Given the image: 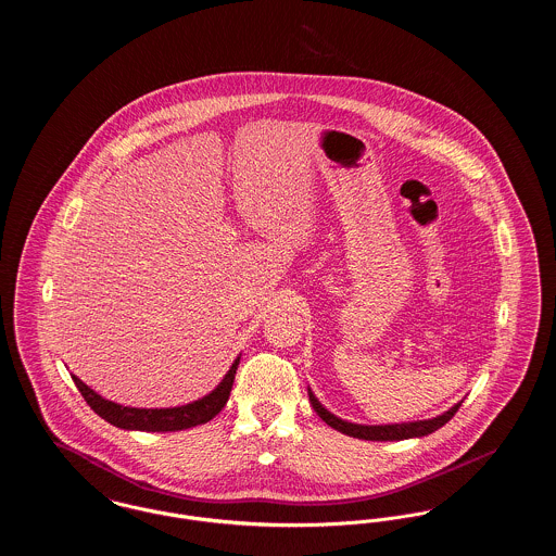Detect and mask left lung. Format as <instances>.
I'll use <instances>...</instances> for the list:
<instances>
[{
  "instance_id": "obj_1",
  "label": "left lung",
  "mask_w": 556,
  "mask_h": 556,
  "mask_svg": "<svg viewBox=\"0 0 556 556\" xmlns=\"http://www.w3.org/2000/svg\"><path fill=\"white\" fill-rule=\"evenodd\" d=\"M308 396H311V404H313V408L317 410L318 417H320L325 424L329 425V427L342 431L345 435H352V438H358V440H372V442H392V440H408V438H424V435H429V433H433L435 429H440L442 425L448 424L450 419L456 415V410L460 408V404H463V402H458V404H454L450 410H446L444 415L433 417V419H425V421H415V424L358 425L348 424V421H342L340 417L331 415V413L318 402L311 390H308Z\"/></svg>"
}]
</instances>
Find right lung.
I'll return each instance as SVG.
<instances>
[{
	"label": "right lung",
	"mask_w": 556,
	"mask_h": 556,
	"mask_svg": "<svg viewBox=\"0 0 556 556\" xmlns=\"http://www.w3.org/2000/svg\"><path fill=\"white\" fill-rule=\"evenodd\" d=\"M239 356L231 369L223 377V381L212 390L208 396L200 397L186 406L175 408H132L123 406L112 400L96 394L89 386H85L77 375H73L75 386L79 388L80 396L93 408L96 415H100L104 421L121 429H137V431H181L195 425L208 424L214 419L223 406L227 404L236 370H238Z\"/></svg>",
	"instance_id": "1"
}]
</instances>
